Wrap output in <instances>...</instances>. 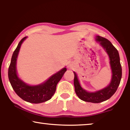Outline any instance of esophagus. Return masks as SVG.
<instances>
[{
    "label": "esophagus",
    "instance_id": "obj_1",
    "mask_svg": "<svg viewBox=\"0 0 130 130\" xmlns=\"http://www.w3.org/2000/svg\"><path fill=\"white\" fill-rule=\"evenodd\" d=\"M68 67L69 68H70V69H72V68H73V63L72 62H69V63H68Z\"/></svg>",
    "mask_w": 130,
    "mask_h": 130
}]
</instances>
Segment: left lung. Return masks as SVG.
I'll list each match as a JSON object with an SVG mask.
<instances>
[{"mask_svg":"<svg viewBox=\"0 0 130 130\" xmlns=\"http://www.w3.org/2000/svg\"><path fill=\"white\" fill-rule=\"evenodd\" d=\"M95 40L108 56L112 73L111 81L107 86L102 89L94 92H89L81 86L77 75L75 72H73L74 86L76 93L80 99L87 102L99 103L109 99L115 93L122 78V70L119 52L111 42L99 36H96Z\"/></svg>","mask_w":130,"mask_h":130,"instance_id":"8db88e82","label":"left lung"}]
</instances>
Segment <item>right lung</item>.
Segmentation results:
<instances>
[{"label":"right lung","mask_w":130,"mask_h":130,"mask_svg":"<svg viewBox=\"0 0 130 130\" xmlns=\"http://www.w3.org/2000/svg\"><path fill=\"white\" fill-rule=\"evenodd\" d=\"M27 38L25 37L21 39L13 53L8 68V78L13 89L21 99L28 103L38 104L50 100L54 95L57 84L67 71V68H62L39 84L32 85L26 83L18 74L17 61L22 44Z\"/></svg>","instance_id":"right-lung-1"}]
</instances>
